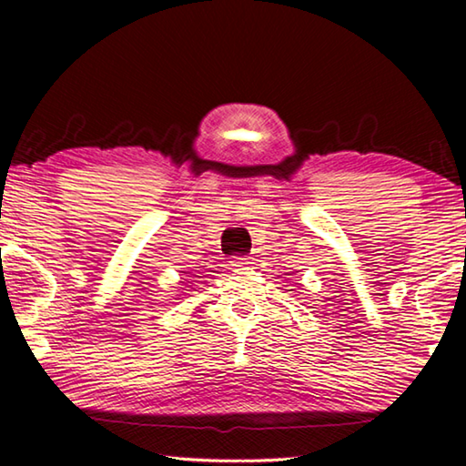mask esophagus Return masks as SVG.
<instances>
[{
  "label": "esophagus",
  "instance_id": "esophagus-1",
  "mask_svg": "<svg viewBox=\"0 0 466 466\" xmlns=\"http://www.w3.org/2000/svg\"><path fill=\"white\" fill-rule=\"evenodd\" d=\"M248 258H242V256H236V258H232V266L234 268H244V266H248Z\"/></svg>",
  "mask_w": 466,
  "mask_h": 466
}]
</instances>
